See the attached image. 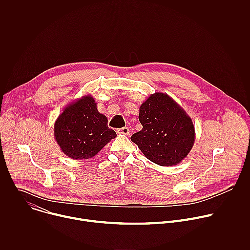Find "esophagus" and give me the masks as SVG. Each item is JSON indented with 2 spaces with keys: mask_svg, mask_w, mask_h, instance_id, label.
Masks as SVG:
<instances>
[{
  "mask_svg": "<svg viewBox=\"0 0 250 250\" xmlns=\"http://www.w3.org/2000/svg\"><path fill=\"white\" fill-rule=\"evenodd\" d=\"M118 133L120 134H125V135H128L129 134V128L128 127H123V128H120L117 130Z\"/></svg>",
  "mask_w": 250,
  "mask_h": 250,
  "instance_id": "obj_1",
  "label": "esophagus"
}]
</instances>
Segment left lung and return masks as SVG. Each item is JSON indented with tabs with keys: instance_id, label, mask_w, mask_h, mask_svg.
<instances>
[{
	"instance_id": "obj_1",
	"label": "left lung",
	"mask_w": 250,
	"mask_h": 250,
	"mask_svg": "<svg viewBox=\"0 0 250 250\" xmlns=\"http://www.w3.org/2000/svg\"><path fill=\"white\" fill-rule=\"evenodd\" d=\"M142 129L130 139L145 156L160 166L187 157L195 142V126L182 106L165 93L151 94L139 106Z\"/></svg>"
}]
</instances>
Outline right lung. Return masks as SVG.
I'll return each instance as SVG.
<instances>
[{"label":"right lung","instance_id":"obj_1","mask_svg":"<svg viewBox=\"0 0 250 250\" xmlns=\"http://www.w3.org/2000/svg\"><path fill=\"white\" fill-rule=\"evenodd\" d=\"M117 136L91 95L68 104L54 124V138L62 152L75 160L89 159Z\"/></svg>","mask_w":250,"mask_h":250}]
</instances>
